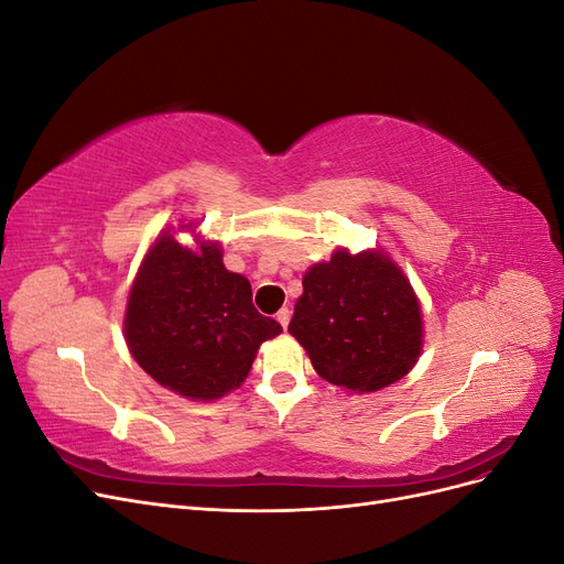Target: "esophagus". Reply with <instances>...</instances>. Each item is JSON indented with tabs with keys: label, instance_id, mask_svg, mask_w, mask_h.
I'll return each instance as SVG.
<instances>
[{
	"label": "esophagus",
	"instance_id": "obj_1",
	"mask_svg": "<svg viewBox=\"0 0 564 564\" xmlns=\"http://www.w3.org/2000/svg\"><path fill=\"white\" fill-rule=\"evenodd\" d=\"M289 319H292V311H289V308H282V311L278 313V322L282 324V327H284V329L289 327Z\"/></svg>",
	"mask_w": 564,
	"mask_h": 564
}]
</instances>
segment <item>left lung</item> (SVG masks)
I'll use <instances>...</instances> for the list:
<instances>
[{
  "mask_svg": "<svg viewBox=\"0 0 564 564\" xmlns=\"http://www.w3.org/2000/svg\"><path fill=\"white\" fill-rule=\"evenodd\" d=\"M289 334L324 381L365 395L414 369L423 313L412 282L383 249L338 247L305 270Z\"/></svg>",
  "mask_w": 564,
  "mask_h": 564,
  "instance_id": "8db88e82",
  "label": "left lung"
}]
</instances>
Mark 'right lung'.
I'll return each instance as SVG.
<instances>
[{
	"instance_id": "right-lung-1",
	"label": "right lung",
	"mask_w": 564,
	"mask_h": 564,
	"mask_svg": "<svg viewBox=\"0 0 564 564\" xmlns=\"http://www.w3.org/2000/svg\"><path fill=\"white\" fill-rule=\"evenodd\" d=\"M195 224L162 230L129 289L124 340L133 360L162 388L212 402L240 388L263 340L282 327L251 303V284L224 265V247ZM176 231L196 235L193 248Z\"/></svg>"
}]
</instances>
